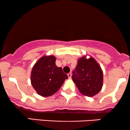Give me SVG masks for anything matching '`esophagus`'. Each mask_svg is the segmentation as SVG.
Masks as SVG:
<instances>
[{
    "label": "esophagus",
    "mask_w": 130,
    "mask_h": 130,
    "mask_svg": "<svg viewBox=\"0 0 130 130\" xmlns=\"http://www.w3.org/2000/svg\"><path fill=\"white\" fill-rule=\"evenodd\" d=\"M68 77H69V78H71V77H72V73H71V72H69V74H68Z\"/></svg>",
    "instance_id": "1"
}]
</instances>
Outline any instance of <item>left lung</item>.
<instances>
[{"label":"left lung","mask_w":130,"mask_h":130,"mask_svg":"<svg viewBox=\"0 0 130 130\" xmlns=\"http://www.w3.org/2000/svg\"><path fill=\"white\" fill-rule=\"evenodd\" d=\"M72 80L82 94L92 97L101 90L103 72L100 64L92 57L85 56L78 59L75 71L72 72Z\"/></svg>","instance_id":"8db88e82"}]
</instances>
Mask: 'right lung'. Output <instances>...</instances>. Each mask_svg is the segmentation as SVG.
Listing matches in <instances>:
<instances>
[{
	"label": "right lung",
	"instance_id": "obj_1",
	"mask_svg": "<svg viewBox=\"0 0 130 130\" xmlns=\"http://www.w3.org/2000/svg\"><path fill=\"white\" fill-rule=\"evenodd\" d=\"M56 58L43 56L38 60L32 69L30 81L39 95L47 97L55 94L68 78L61 68L55 64Z\"/></svg>",
	"mask_w": 130,
	"mask_h": 130
}]
</instances>
